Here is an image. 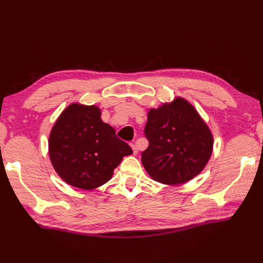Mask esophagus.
I'll return each instance as SVG.
<instances>
[{
    "label": "esophagus",
    "instance_id": "34e87169",
    "mask_svg": "<svg viewBox=\"0 0 263 263\" xmlns=\"http://www.w3.org/2000/svg\"><path fill=\"white\" fill-rule=\"evenodd\" d=\"M132 148H133V153H134V155H137L138 154V148H137V146L136 145H132Z\"/></svg>",
    "mask_w": 263,
    "mask_h": 263
}]
</instances>
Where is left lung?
I'll return each mask as SVG.
<instances>
[{
	"label": "left lung",
	"mask_w": 263,
	"mask_h": 263,
	"mask_svg": "<svg viewBox=\"0 0 263 263\" xmlns=\"http://www.w3.org/2000/svg\"><path fill=\"white\" fill-rule=\"evenodd\" d=\"M145 136L148 148L141 162L149 176L163 184L177 185L195 178L213 151L209 126L186 100L176 98L148 112Z\"/></svg>",
	"instance_id": "left-lung-1"
}]
</instances>
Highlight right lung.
<instances>
[{
	"mask_svg": "<svg viewBox=\"0 0 263 263\" xmlns=\"http://www.w3.org/2000/svg\"><path fill=\"white\" fill-rule=\"evenodd\" d=\"M48 147L59 177L82 190L97 189L109 181L123 158L133 154L113 127L102 121L98 106L79 103L70 104L55 121Z\"/></svg>",
	"mask_w": 263,
	"mask_h": 263,
	"instance_id": "1",
	"label": "right lung"
}]
</instances>
